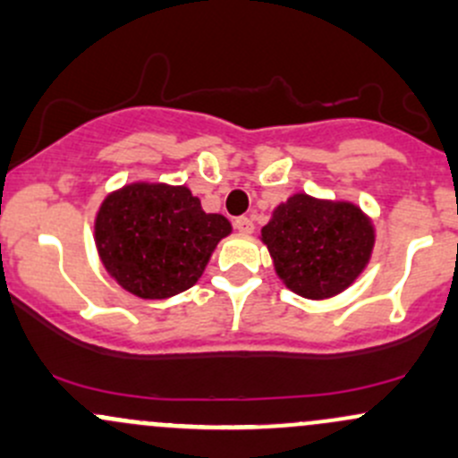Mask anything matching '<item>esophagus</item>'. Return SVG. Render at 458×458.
I'll return each mask as SVG.
<instances>
[{
    "mask_svg": "<svg viewBox=\"0 0 458 458\" xmlns=\"http://www.w3.org/2000/svg\"><path fill=\"white\" fill-rule=\"evenodd\" d=\"M234 228H237L241 234H245V237L254 233L252 219H248V217H237V219H234Z\"/></svg>",
    "mask_w": 458,
    "mask_h": 458,
    "instance_id": "34e87169",
    "label": "esophagus"
}]
</instances>
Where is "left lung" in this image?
I'll list each match as a JSON object with an SVG mask.
<instances>
[{
  "instance_id": "obj_1",
  "label": "left lung",
  "mask_w": 458,
  "mask_h": 458,
  "mask_svg": "<svg viewBox=\"0 0 458 458\" xmlns=\"http://www.w3.org/2000/svg\"><path fill=\"white\" fill-rule=\"evenodd\" d=\"M276 276L306 300L344 293L369 265L374 221L359 204L293 193L260 228Z\"/></svg>"
}]
</instances>
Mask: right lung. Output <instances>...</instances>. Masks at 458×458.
<instances>
[{"mask_svg":"<svg viewBox=\"0 0 458 458\" xmlns=\"http://www.w3.org/2000/svg\"><path fill=\"white\" fill-rule=\"evenodd\" d=\"M233 224L206 213L184 184L128 182L95 213V248L110 278L140 300H167L202 278Z\"/></svg>","mask_w":458,"mask_h":458,"instance_id":"obj_1","label":"right lung"}]
</instances>
